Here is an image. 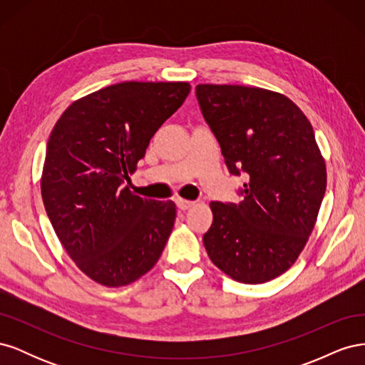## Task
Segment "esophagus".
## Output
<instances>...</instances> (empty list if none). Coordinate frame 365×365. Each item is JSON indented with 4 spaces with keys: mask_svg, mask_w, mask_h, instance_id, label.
Listing matches in <instances>:
<instances>
[{
    "mask_svg": "<svg viewBox=\"0 0 365 365\" xmlns=\"http://www.w3.org/2000/svg\"><path fill=\"white\" fill-rule=\"evenodd\" d=\"M176 205H178L180 210H189L195 205V202L193 201H185V200H182V197H178V200H176Z\"/></svg>",
    "mask_w": 365,
    "mask_h": 365,
    "instance_id": "1",
    "label": "esophagus"
}]
</instances>
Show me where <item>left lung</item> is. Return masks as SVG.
I'll return each mask as SVG.
<instances>
[{"label":"left lung","instance_id":"obj_1","mask_svg":"<svg viewBox=\"0 0 365 365\" xmlns=\"http://www.w3.org/2000/svg\"><path fill=\"white\" fill-rule=\"evenodd\" d=\"M197 102L227 168L245 172L244 201L212 202L204 247L240 283H267L288 271L315 227L327 184L311 121L284 94L244 85H196Z\"/></svg>","mask_w":365,"mask_h":365}]
</instances>
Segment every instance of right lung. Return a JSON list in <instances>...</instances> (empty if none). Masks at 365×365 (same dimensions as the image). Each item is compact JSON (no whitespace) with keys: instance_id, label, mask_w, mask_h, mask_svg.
I'll use <instances>...</instances> for the list:
<instances>
[{"instance_id":"right-lung-1","label":"right lung","mask_w":365,"mask_h":365,"mask_svg":"<svg viewBox=\"0 0 365 365\" xmlns=\"http://www.w3.org/2000/svg\"><path fill=\"white\" fill-rule=\"evenodd\" d=\"M189 93V82L109 85L74 101L51 130L43 207L76 267L106 288L149 272L172 233L175 202L146 200L125 181Z\"/></svg>"}]
</instances>
